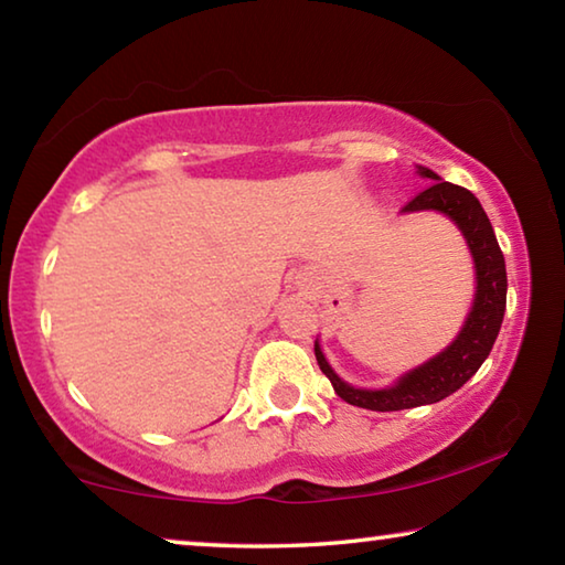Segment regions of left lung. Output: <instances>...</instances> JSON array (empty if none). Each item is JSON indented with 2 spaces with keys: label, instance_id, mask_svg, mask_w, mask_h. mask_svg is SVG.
<instances>
[{
  "label": "left lung",
  "instance_id": "1",
  "mask_svg": "<svg viewBox=\"0 0 565 565\" xmlns=\"http://www.w3.org/2000/svg\"><path fill=\"white\" fill-rule=\"evenodd\" d=\"M418 174L431 179L424 191L411 199L404 212H420V209H436L446 216H451L456 226L466 236L476 262V299L473 309L468 313L466 327L458 333V339L446 351L438 353L424 366H418L398 381L391 388H353L333 374L331 366L323 359L319 343L313 347L319 369L327 374L337 394L351 406L371 408V411H401L416 408L424 404H436L454 391L461 388L471 379L481 363L493 349V341L501 331L503 311H505V262L499 242H495L493 226L486 216L483 206L471 191L456 186L451 181H441L431 169L418 167Z\"/></svg>",
  "mask_w": 565,
  "mask_h": 565
}]
</instances>
